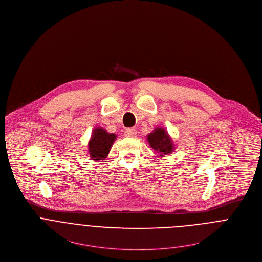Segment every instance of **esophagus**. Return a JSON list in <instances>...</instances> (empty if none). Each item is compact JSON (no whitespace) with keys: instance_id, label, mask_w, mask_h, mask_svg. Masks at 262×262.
Instances as JSON below:
<instances>
[{"instance_id":"34e87169","label":"esophagus","mask_w":262,"mask_h":262,"mask_svg":"<svg viewBox=\"0 0 262 262\" xmlns=\"http://www.w3.org/2000/svg\"><path fill=\"white\" fill-rule=\"evenodd\" d=\"M125 136L126 137H135L136 136V134H137V131L135 130V129H133V128H129V129H127L126 131H125Z\"/></svg>"}]
</instances>
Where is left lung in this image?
<instances>
[{
	"mask_svg": "<svg viewBox=\"0 0 262 262\" xmlns=\"http://www.w3.org/2000/svg\"><path fill=\"white\" fill-rule=\"evenodd\" d=\"M147 141L151 148L159 153L160 157L172 153L174 150L173 142L163 128H156L154 131L149 133L147 136Z\"/></svg>",
	"mask_w": 262,
	"mask_h": 262,
	"instance_id": "8db88e82",
	"label": "left lung"
}]
</instances>
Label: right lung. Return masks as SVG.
Segmentation results:
<instances>
[{"label":"right lung","instance_id":"right-lung-1","mask_svg":"<svg viewBox=\"0 0 262 262\" xmlns=\"http://www.w3.org/2000/svg\"><path fill=\"white\" fill-rule=\"evenodd\" d=\"M116 137L114 133H108L103 128H96L88 143L90 157L95 161L104 160L116 140Z\"/></svg>","mask_w":262,"mask_h":262}]
</instances>
